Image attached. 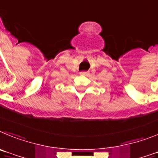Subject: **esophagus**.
I'll return each instance as SVG.
<instances>
[{
  "mask_svg": "<svg viewBox=\"0 0 158 158\" xmlns=\"http://www.w3.org/2000/svg\"><path fill=\"white\" fill-rule=\"evenodd\" d=\"M80 75H81V76H86V75H87V72H81Z\"/></svg>",
  "mask_w": 158,
  "mask_h": 158,
  "instance_id": "1",
  "label": "esophagus"
}]
</instances>
